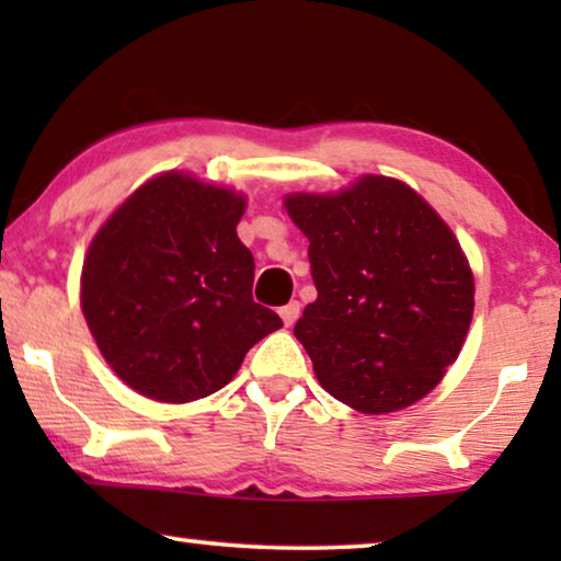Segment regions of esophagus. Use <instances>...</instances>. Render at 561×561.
Segmentation results:
<instances>
[{"mask_svg":"<svg viewBox=\"0 0 561 561\" xmlns=\"http://www.w3.org/2000/svg\"><path fill=\"white\" fill-rule=\"evenodd\" d=\"M278 313H280L283 324H286V327H294V324H296V319H298V313H301V304H298V301H290V304L283 306V309H280Z\"/></svg>","mask_w":561,"mask_h":561,"instance_id":"1","label":"esophagus"}]
</instances>
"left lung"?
Here are the masks:
<instances>
[{"label":"left lung","instance_id":"obj_1","mask_svg":"<svg viewBox=\"0 0 561 561\" xmlns=\"http://www.w3.org/2000/svg\"><path fill=\"white\" fill-rule=\"evenodd\" d=\"M309 237L317 301L294 334L321 388L359 413L409 409L462 352L474 275L457 234L419 191L365 173L329 194L283 198Z\"/></svg>","mask_w":561,"mask_h":561}]
</instances>
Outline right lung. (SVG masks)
<instances>
[{"label": "right lung", "instance_id": "right-lung-1", "mask_svg": "<svg viewBox=\"0 0 561 561\" xmlns=\"http://www.w3.org/2000/svg\"><path fill=\"white\" fill-rule=\"evenodd\" d=\"M242 191L165 171L96 229L81 267V311L117 378L160 403L225 388L280 317L252 301L255 260L237 237Z\"/></svg>", "mask_w": 561, "mask_h": 561}]
</instances>
